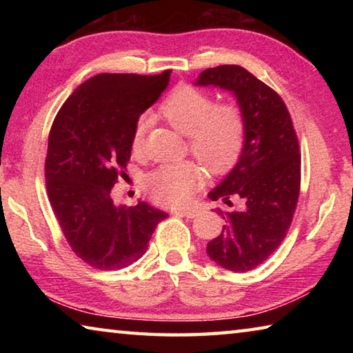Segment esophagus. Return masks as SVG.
Wrapping results in <instances>:
<instances>
[{
	"label": "esophagus",
	"mask_w": 353,
	"mask_h": 353,
	"mask_svg": "<svg viewBox=\"0 0 353 353\" xmlns=\"http://www.w3.org/2000/svg\"><path fill=\"white\" fill-rule=\"evenodd\" d=\"M176 214H181V216H185V218H196L199 214V208H196V207L185 208V210L176 212Z\"/></svg>",
	"instance_id": "34e87169"
}]
</instances>
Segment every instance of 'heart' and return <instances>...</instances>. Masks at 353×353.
I'll list each match as a JSON object with an SVG mask.
<instances>
[{
  "label": "heart",
  "instance_id": "obj_1",
  "mask_svg": "<svg viewBox=\"0 0 353 353\" xmlns=\"http://www.w3.org/2000/svg\"><path fill=\"white\" fill-rule=\"evenodd\" d=\"M172 128L188 135L190 149L208 170L224 172L240 159L246 139V123L235 104H216L210 94L191 85H179L160 105ZM146 118L137 119L130 146L139 151L146 130ZM204 182L198 163L191 160L159 166L146 176V188L162 204L181 205L193 198Z\"/></svg>",
  "mask_w": 353,
  "mask_h": 353
}]
</instances>
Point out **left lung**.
Masks as SVG:
<instances>
[{"mask_svg":"<svg viewBox=\"0 0 353 353\" xmlns=\"http://www.w3.org/2000/svg\"><path fill=\"white\" fill-rule=\"evenodd\" d=\"M196 85L219 87L235 94L246 123L240 159L212 201H241L240 210H218L225 221L219 236L207 244L216 265L246 272L261 265L288 232L301 191V154L290 112L265 82L238 65L202 71Z\"/></svg>","mask_w":353,"mask_h":353,"instance_id":"left-lung-1","label":"left lung"}]
</instances>
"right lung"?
<instances>
[{
	"mask_svg": "<svg viewBox=\"0 0 353 353\" xmlns=\"http://www.w3.org/2000/svg\"><path fill=\"white\" fill-rule=\"evenodd\" d=\"M170 76L171 70L97 74L71 93L52 123L48 198L70 248L97 270H123L141 259L155 227L168 216L145 201L115 205L110 193L130 159L137 119L160 98Z\"/></svg>",
	"mask_w": 353,
	"mask_h": 353,
	"instance_id": "add662e5",
	"label": "right lung"
}]
</instances>
